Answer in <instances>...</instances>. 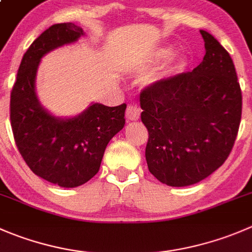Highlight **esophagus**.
Wrapping results in <instances>:
<instances>
[{
    "mask_svg": "<svg viewBox=\"0 0 252 252\" xmlns=\"http://www.w3.org/2000/svg\"><path fill=\"white\" fill-rule=\"evenodd\" d=\"M126 117L128 121H138L139 117H140V109H139L135 104H129V106L126 107Z\"/></svg>",
    "mask_w": 252,
    "mask_h": 252,
    "instance_id": "esophagus-1",
    "label": "esophagus"
}]
</instances>
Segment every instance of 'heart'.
Segmentation results:
<instances>
[{
    "label": "heart",
    "instance_id": "obj_1",
    "mask_svg": "<svg viewBox=\"0 0 252 252\" xmlns=\"http://www.w3.org/2000/svg\"><path fill=\"white\" fill-rule=\"evenodd\" d=\"M171 54H172V48H170V46H162V48H158V50L154 51L153 61L154 63H161V61L170 58Z\"/></svg>",
    "mask_w": 252,
    "mask_h": 252
}]
</instances>
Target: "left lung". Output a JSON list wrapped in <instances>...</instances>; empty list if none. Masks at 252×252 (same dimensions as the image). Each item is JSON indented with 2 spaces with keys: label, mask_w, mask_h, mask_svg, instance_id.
Wrapping results in <instances>:
<instances>
[{
  "label": "left lung",
  "mask_w": 252,
  "mask_h": 252,
  "mask_svg": "<svg viewBox=\"0 0 252 252\" xmlns=\"http://www.w3.org/2000/svg\"><path fill=\"white\" fill-rule=\"evenodd\" d=\"M199 32L206 48L201 64L140 94L149 171L172 187L194 185L220 167L240 126L243 97L233 60L212 34Z\"/></svg>",
  "instance_id": "8db88e82"
}]
</instances>
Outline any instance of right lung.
Segmentation results:
<instances>
[{
  "mask_svg": "<svg viewBox=\"0 0 252 252\" xmlns=\"http://www.w3.org/2000/svg\"><path fill=\"white\" fill-rule=\"evenodd\" d=\"M82 35V28L71 22L49 27L23 55L11 92L9 117L22 158L36 176L65 188L84 185L98 172L109 140L126 124V103L117 107L91 103L77 116L59 118L36 97L40 59Z\"/></svg>",
  "mask_w": 252,
  "mask_h": 252,
  "instance_id": "add662e5",
  "label": "right lung"
}]
</instances>
